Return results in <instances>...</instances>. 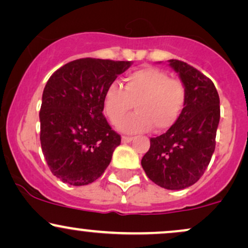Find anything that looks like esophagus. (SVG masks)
<instances>
[{"mask_svg":"<svg viewBox=\"0 0 248 248\" xmlns=\"http://www.w3.org/2000/svg\"><path fill=\"white\" fill-rule=\"evenodd\" d=\"M121 141H122V143H129L133 141V137L132 136H122Z\"/></svg>","mask_w":248,"mask_h":248,"instance_id":"1","label":"esophagus"}]
</instances>
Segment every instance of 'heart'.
Masks as SVG:
<instances>
[{
    "label": "heart",
    "mask_w": 248,
    "mask_h": 248,
    "mask_svg": "<svg viewBox=\"0 0 248 248\" xmlns=\"http://www.w3.org/2000/svg\"><path fill=\"white\" fill-rule=\"evenodd\" d=\"M187 101L186 86L180 79L170 78L165 71L143 67L124 77V88L112 83L104 94V109L113 124L120 121L132 106L137 113L119 122L124 133L150 130L165 132L174 126Z\"/></svg>",
    "instance_id": "1"
}]
</instances>
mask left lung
<instances>
[{
    "label": "left lung",
    "mask_w": 248,
    "mask_h": 248,
    "mask_svg": "<svg viewBox=\"0 0 248 248\" xmlns=\"http://www.w3.org/2000/svg\"><path fill=\"white\" fill-rule=\"evenodd\" d=\"M169 62L186 86V105L174 126L150 139V149L141 164L155 184L178 190L195 184L209 165L220 108L218 92L211 79L186 62Z\"/></svg>",
    "instance_id": "8db88e82"
}]
</instances>
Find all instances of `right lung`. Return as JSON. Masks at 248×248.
Wrapping results in <instances>:
<instances>
[{"mask_svg":"<svg viewBox=\"0 0 248 248\" xmlns=\"http://www.w3.org/2000/svg\"><path fill=\"white\" fill-rule=\"evenodd\" d=\"M130 61L78 59L49 77L43 92L40 142L60 180L84 186L105 172L121 137L103 114L104 94Z\"/></svg>","mask_w":248,"mask_h":248,"instance_id":"1","label":"right lung"}]
</instances>
